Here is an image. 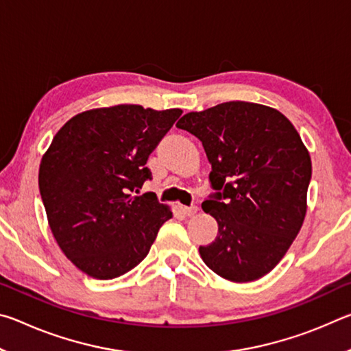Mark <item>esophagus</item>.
Listing matches in <instances>:
<instances>
[{
    "instance_id": "34e87169",
    "label": "esophagus",
    "mask_w": 351,
    "mask_h": 351,
    "mask_svg": "<svg viewBox=\"0 0 351 351\" xmlns=\"http://www.w3.org/2000/svg\"><path fill=\"white\" fill-rule=\"evenodd\" d=\"M182 210H184V213H186L187 217H192V215H195V213L198 212V207L197 206H184Z\"/></svg>"
}]
</instances>
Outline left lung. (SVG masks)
Here are the masks:
<instances>
[{
  "instance_id": "1",
  "label": "left lung",
  "mask_w": 351,
  "mask_h": 351,
  "mask_svg": "<svg viewBox=\"0 0 351 351\" xmlns=\"http://www.w3.org/2000/svg\"><path fill=\"white\" fill-rule=\"evenodd\" d=\"M203 142L215 193L203 210L218 235L199 246L209 268L226 280L252 282L283 258L304 224L311 158L280 111L224 102L187 112L176 123Z\"/></svg>"
}]
</instances>
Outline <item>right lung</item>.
Instances as JSON below:
<instances>
[{
	"mask_svg": "<svg viewBox=\"0 0 351 351\" xmlns=\"http://www.w3.org/2000/svg\"><path fill=\"white\" fill-rule=\"evenodd\" d=\"M181 114L180 108L141 105L83 111L58 130L41 158L47 223L63 254L86 276L110 280L132 271L171 218L154 193L132 192L152 180L147 159Z\"/></svg>",
	"mask_w": 351,
	"mask_h": 351,
	"instance_id": "obj_1",
	"label": "right lung"
}]
</instances>
